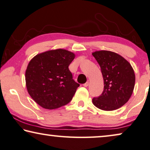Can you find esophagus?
<instances>
[{
  "label": "esophagus",
  "mask_w": 150,
  "mask_h": 150,
  "mask_svg": "<svg viewBox=\"0 0 150 150\" xmlns=\"http://www.w3.org/2000/svg\"><path fill=\"white\" fill-rule=\"evenodd\" d=\"M89 83L88 81V82H86V83H84L83 85V86L84 87H88L89 86Z\"/></svg>",
  "instance_id": "34e87169"
}]
</instances>
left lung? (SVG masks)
I'll list each match as a JSON object with an SVG mask.
<instances>
[{
	"mask_svg": "<svg viewBox=\"0 0 150 150\" xmlns=\"http://www.w3.org/2000/svg\"><path fill=\"white\" fill-rule=\"evenodd\" d=\"M92 55L100 64L104 79V91L93 98L95 106L102 110H115L129 101L135 87V75L131 64L118 54L99 50Z\"/></svg>",
	"mask_w": 150,
	"mask_h": 150,
	"instance_id": "left-lung-1",
	"label": "left lung"
}]
</instances>
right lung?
Wrapping results in <instances>:
<instances>
[{"mask_svg":"<svg viewBox=\"0 0 150 150\" xmlns=\"http://www.w3.org/2000/svg\"><path fill=\"white\" fill-rule=\"evenodd\" d=\"M75 54L64 49L46 51L35 56L25 71L26 88L42 108L52 110L67 104L79 84L69 69Z\"/></svg>","mask_w":150,"mask_h":150,"instance_id":"1","label":"right lung"}]
</instances>
